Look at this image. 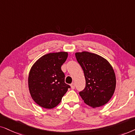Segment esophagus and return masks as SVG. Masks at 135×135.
I'll return each mask as SVG.
<instances>
[{
	"mask_svg": "<svg viewBox=\"0 0 135 135\" xmlns=\"http://www.w3.org/2000/svg\"><path fill=\"white\" fill-rule=\"evenodd\" d=\"M70 86H71V89H75V84L74 83H71V84H70Z\"/></svg>",
	"mask_w": 135,
	"mask_h": 135,
	"instance_id": "34e87169",
	"label": "esophagus"
}]
</instances>
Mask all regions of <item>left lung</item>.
<instances>
[{"label":"left lung","mask_w":135,"mask_h":135,"mask_svg":"<svg viewBox=\"0 0 135 135\" xmlns=\"http://www.w3.org/2000/svg\"><path fill=\"white\" fill-rule=\"evenodd\" d=\"M75 56L85 77V88L79 93L84 103L93 108L107 104L116 86L112 66L103 57L88 52H77Z\"/></svg>","instance_id":"obj_1"}]
</instances>
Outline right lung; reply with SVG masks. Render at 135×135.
I'll return each mask as SVG.
<instances>
[{
    "instance_id": "add662e5",
    "label": "right lung",
    "mask_w": 135,
    "mask_h": 135,
    "mask_svg": "<svg viewBox=\"0 0 135 135\" xmlns=\"http://www.w3.org/2000/svg\"><path fill=\"white\" fill-rule=\"evenodd\" d=\"M68 53L60 52L43 55L33 65L28 77L29 90L36 103L52 109L60 103L70 86L65 83L61 66Z\"/></svg>"
}]
</instances>
